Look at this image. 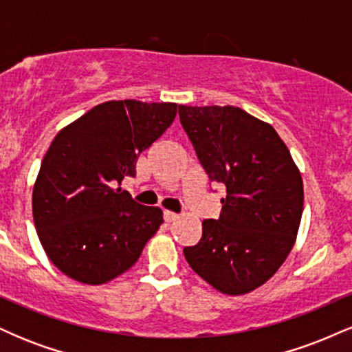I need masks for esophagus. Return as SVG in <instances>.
I'll return each mask as SVG.
<instances>
[{
    "instance_id": "34e87169",
    "label": "esophagus",
    "mask_w": 352,
    "mask_h": 352,
    "mask_svg": "<svg viewBox=\"0 0 352 352\" xmlns=\"http://www.w3.org/2000/svg\"><path fill=\"white\" fill-rule=\"evenodd\" d=\"M164 218H165V221H167V223H172V221H175L177 218H179V215H177V213H173V212H168V210H165Z\"/></svg>"
}]
</instances>
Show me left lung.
Instances as JSON below:
<instances>
[{"label":"left lung","instance_id":"8db88e82","mask_svg":"<svg viewBox=\"0 0 352 352\" xmlns=\"http://www.w3.org/2000/svg\"><path fill=\"white\" fill-rule=\"evenodd\" d=\"M180 122L213 184H223L218 220L185 246L190 268L217 292L241 296L280 270L301 223L302 179L268 122L233 106H179Z\"/></svg>","mask_w":352,"mask_h":352}]
</instances>
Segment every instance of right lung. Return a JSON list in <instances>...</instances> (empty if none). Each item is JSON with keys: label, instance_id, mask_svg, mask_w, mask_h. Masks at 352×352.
Segmentation results:
<instances>
[{"label": "right lung", "instance_id": "1", "mask_svg": "<svg viewBox=\"0 0 352 352\" xmlns=\"http://www.w3.org/2000/svg\"><path fill=\"white\" fill-rule=\"evenodd\" d=\"M175 116L173 102L107 100L58 132L34 182L33 218L59 272L96 286L135 265L164 213L119 185Z\"/></svg>", "mask_w": 352, "mask_h": 352}]
</instances>
